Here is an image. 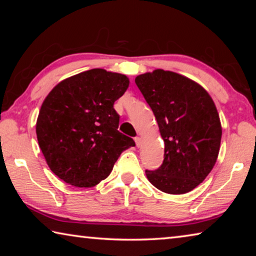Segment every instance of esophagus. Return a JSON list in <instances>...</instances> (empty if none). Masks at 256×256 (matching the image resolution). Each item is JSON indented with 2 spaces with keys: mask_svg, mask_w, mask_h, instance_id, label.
Here are the masks:
<instances>
[{
  "mask_svg": "<svg viewBox=\"0 0 256 256\" xmlns=\"http://www.w3.org/2000/svg\"><path fill=\"white\" fill-rule=\"evenodd\" d=\"M136 146H140L142 144V138L140 136L136 138Z\"/></svg>",
  "mask_w": 256,
  "mask_h": 256,
  "instance_id": "34e87169",
  "label": "esophagus"
}]
</instances>
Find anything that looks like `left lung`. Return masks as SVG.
I'll list each match as a JSON object with an SVG mask.
<instances>
[{"label":"left lung","mask_w":256,"mask_h":256,"mask_svg":"<svg viewBox=\"0 0 256 256\" xmlns=\"http://www.w3.org/2000/svg\"><path fill=\"white\" fill-rule=\"evenodd\" d=\"M136 84L164 144L162 164L146 170V178L164 193H188L206 180L218 158L222 128L214 102L198 82L162 68L138 76Z\"/></svg>","instance_id":"left-lung-1"}]
</instances>
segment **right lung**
I'll return each instance as SVG.
<instances>
[{
    "label": "right lung",
    "mask_w": 256,
    "mask_h": 256,
    "mask_svg": "<svg viewBox=\"0 0 256 256\" xmlns=\"http://www.w3.org/2000/svg\"><path fill=\"white\" fill-rule=\"evenodd\" d=\"M125 74L92 68L56 84L36 123L50 170L76 188H92L110 174L120 154L136 146L118 131L114 102L128 88Z\"/></svg>",
    "instance_id": "right-lung-1"
}]
</instances>
